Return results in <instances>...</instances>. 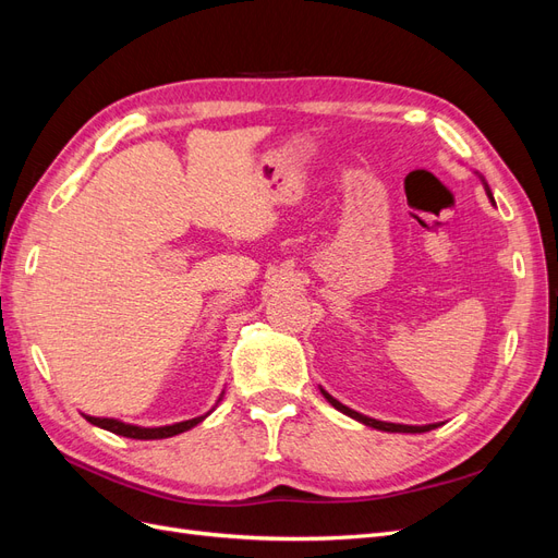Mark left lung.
I'll return each mask as SVG.
<instances>
[{
    "mask_svg": "<svg viewBox=\"0 0 558 558\" xmlns=\"http://www.w3.org/2000/svg\"><path fill=\"white\" fill-rule=\"evenodd\" d=\"M477 177L482 179V183H484V191H486V195H488V199L494 202V195H492V189H488V183L484 181V177L477 172ZM496 205V202H494ZM320 393H324V398L332 404L335 410H340L342 414H347V416H351V418H356V421H361V424H365V426H369V428H377V430H386V433H428V430H433V428H437L440 424H428V426H404V424H391V421H379V418H373V416H365V414H361V412H356V410H351V408H347V404H342L340 400H335L326 388H320Z\"/></svg>",
    "mask_w": 558,
    "mask_h": 558,
    "instance_id": "obj_1",
    "label": "left lung"
}]
</instances>
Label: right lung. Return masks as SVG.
<instances>
[{
    "label": "right lung",
    "mask_w": 558,
    "mask_h": 558,
    "mask_svg": "<svg viewBox=\"0 0 558 558\" xmlns=\"http://www.w3.org/2000/svg\"><path fill=\"white\" fill-rule=\"evenodd\" d=\"M223 398V393H221ZM218 398V400H221ZM211 412L202 414V416H195V418H189V421H179V424H172V426H158V428H144V426H134V424H125V421H118V418H102V416H86V421H90L93 426L97 428H105L109 433H116V435H123V437H132V440H162V437H172V435H179V433H185L191 430L193 426L202 424Z\"/></svg>",
    "instance_id": "add662e5"
}]
</instances>
